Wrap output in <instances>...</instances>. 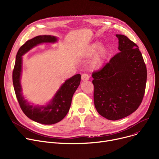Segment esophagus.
<instances>
[{
    "instance_id": "obj_1",
    "label": "esophagus",
    "mask_w": 159,
    "mask_h": 159,
    "mask_svg": "<svg viewBox=\"0 0 159 159\" xmlns=\"http://www.w3.org/2000/svg\"><path fill=\"white\" fill-rule=\"evenodd\" d=\"M89 77L87 73H84L82 75V80L83 81H87L89 80Z\"/></svg>"
}]
</instances>
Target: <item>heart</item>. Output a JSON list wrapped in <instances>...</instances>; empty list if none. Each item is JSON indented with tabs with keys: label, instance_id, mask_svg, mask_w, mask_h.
<instances>
[{
	"label": "heart",
	"instance_id": "b5f03b06",
	"mask_svg": "<svg viewBox=\"0 0 159 159\" xmlns=\"http://www.w3.org/2000/svg\"><path fill=\"white\" fill-rule=\"evenodd\" d=\"M101 43L97 41L91 44L82 53V57L90 58L92 57L97 51L98 52L93 57L92 61L91 62V68L93 70H97L101 67L104 61V58L106 55V49L104 47H101Z\"/></svg>",
	"mask_w": 159,
	"mask_h": 159
}]
</instances>
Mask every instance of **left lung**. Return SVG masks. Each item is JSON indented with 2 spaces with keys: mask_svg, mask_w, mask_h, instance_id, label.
<instances>
[{
  "mask_svg": "<svg viewBox=\"0 0 159 159\" xmlns=\"http://www.w3.org/2000/svg\"><path fill=\"white\" fill-rule=\"evenodd\" d=\"M120 52L93 72L94 104L104 118L116 120L137 110L145 92L147 70L139 47L126 36L116 34Z\"/></svg>",
  "mask_w": 159,
  "mask_h": 159,
  "instance_id": "8db88e82",
  "label": "left lung"
}]
</instances>
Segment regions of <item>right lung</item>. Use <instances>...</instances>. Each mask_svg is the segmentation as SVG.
Returning <instances> with one entry per match:
<instances>
[{
    "instance_id": "right-lung-1",
    "label": "right lung",
    "mask_w": 159,
    "mask_h": 159,
    "mask_svg": "<svg viewBox=\"0 0 159 159\" xmlns=\"http://www.w3.org/2000/svg\"><path fill=\"white\" fill-rule=\"evenodd\" d=\"M58 37L53 35H39L28 40L19 49L16 55L13 71V83L16 98L22 111L32 120L43 124H53L62 120L68 113L72 97L78 88L81 76L73 75L66 79L50 101L44 105H33L25 98L22 93L20 80L22 71V56L35 46L57 43Z\"/></svg>"
}]
</instances>
